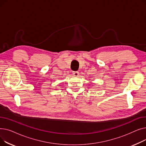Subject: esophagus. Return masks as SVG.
<instances>
[{"instance_id":"1","label":"esophagus","mask_w":146,"mask_h":146,"mask_svg":"<svg viewBox=\"0 0 146 146\" xmlns=\"http://www.w3.org/2000/svg\"><path fill=\"white\" fill-rule=\"evenodd\" d=\"M79 74V72H73V75L76 76V77H77V76H78Z\"/></svg>"}]
</instances>
